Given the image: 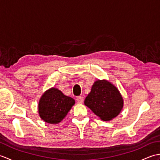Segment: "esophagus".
Returning a JSON list of instances; mask_svg holds the SVG:
<instances>
[{"label":"esophagus","mask_w":160,"mask_h":160,"mask_svg":"<svg viewBox=\"0 0 160 160\" xmlns=\"http://www.w3.org/2000/svg\"><path fill=\"white\" fill-rule=\"evenodd\" d=\"M76 100H77V102L78 104H82L83 103V101H84L83 100V98L82 96H78Z\"/></svg>","instance_id":"1"}]
</instances>
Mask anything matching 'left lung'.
<instances>
[{
	"label": "left lung",
	"instance_id": "obj_1",
	"mask_svg": "<svg viewBox=\"0 0 160 160\" xmlns=\"http://www.w3.org/2000/svg\"><path fill=\"white\" fill-rule=\"evenodd\" d=\"M84 104L103 121L116 118L123 108L124 100L118 88L107 80L95 81Z\"/></svg>",
	"mask_w": 160,
	"mask_h": 160
}]
</instances>
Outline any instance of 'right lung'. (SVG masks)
Returning <instances> with one entry per match:
<instances>
[{
	"mask_svg": "<svg viewBox=\"0 0 160 160\" xmlns=\"http://www.w3.org/2000/svg\"><path fill=\"white\" fill-rule=\"evenodd\" d=\"M75 104L72 98L52 87L42 94L38 102V113L43 121L49 124H58L66 117Z\"/></svg>",
	"mask_w": 160,
	"mask_h": 160,
	"instance_id": "add662e5",
	"label": "right lung"
}]
</instances>
